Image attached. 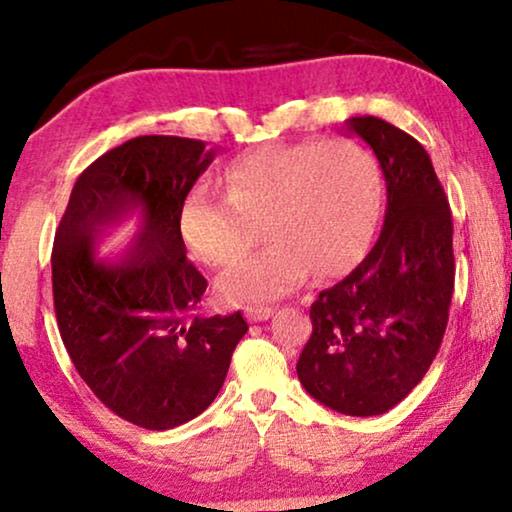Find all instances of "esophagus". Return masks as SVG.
I'll use <instances>...</instances> for the list:
<instances>
[{"label":"esophagus","mask_w":512,"mask_h":512,"mask_svg":"<svg viewBox=\"0 0 512 512\" xmlns=\"http://www.w3.org/2000/svg\"><path fill=\"white\" fill-rule=\"evenodd\" d=\"M244 314H247L249 321H265V319H270L272 314H275V307L254 305V307H247V310H244Z\"/></svg>","instance_id":"1"}]
</instances>
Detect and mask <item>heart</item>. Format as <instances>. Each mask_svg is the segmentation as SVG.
I'll return each mask as SVG.
<instances>
[{"label":"heart","instance_id":"b5f03b06","mask_svg":"<svg viewBox=\"0 0 512 512\" xmlns=\"http://www.w3.org/2000/svg\"><path fill=\"white\" fill-rule=\"evenodd\" d=\"M226 193L198 184L181 207V235L200 261L228 268L261 233L270 244L221 277L233 303L275 300L314 270L333 277L368 249L382 209L380 163L356 139H307L244 151L223 170Z\"/></svg>","mask_w":512,"mask_h":512}]
</instances>
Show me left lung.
Returning <instances> with one entry per match:
<instances>
[{"label": "left lung", "instance_id": "8db88e82", "mask_svg": "<svg viewBox=\"0 0 512 512\" xmlns=\"http://www.w3.org/2000/svg\"><path fill=\"white\" fill-rule=\"evenodd\" d=\"M387 184L375 247L312 303L296 363L312 398L342 415H382L422 382L447 328L454 291L452 212L429 153L382 118L354 116Z\"/></svg>", "mask_w": 512, "mask_h": 512}]
</instances>
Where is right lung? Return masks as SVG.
Here are the masks:
<instances>
[{
  "label": "right lung",
  "mask_w": 512,
  "mask_h": 512,
  "mask_svg": "<svg viewBox=\"0 0 512 512\" xmlns=\"http://www.w3.org/2000/svg\"><path fill=\"white\" fill-rule=\"evenodd\" d=\"M219 149L200 139H128L76 179L55 233L53 305L69 359L118 417L151 431L209 408L249 331L240 312L202 317L207 279L188 261L181 207ZM138 214L121 257L96 256L103 228Z\"/></svg>",
  "instance_id": "add662e5"
}]
</instances>
